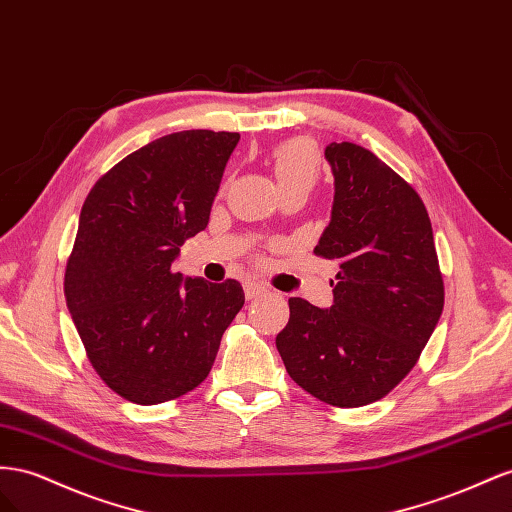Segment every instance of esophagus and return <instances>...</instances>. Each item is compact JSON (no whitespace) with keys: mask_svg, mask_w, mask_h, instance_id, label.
<instances>
[{"mask_svg":"<svg viewBox=\"0 0 512 512\" xmlns=\"http://www.w3.org/2000/svg\"><path fill=\"white\" fill-rule=\"evenodd\" d=\"M244 291H246V300H257L259 296L268 294V289L264 285H259V283H246Z\"/></svg>","mask_w":512,"mask_h":512,"instance_id":"obj_1","label":"esophagus"}]
</instances>
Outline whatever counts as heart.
<instances>
[{"mask_svg":"<svg viewBox=\"0 0 512 512\" xmlns=\"http://www.w3.org/2000/svg\"><path fill=\"white\" fill-rule=\"evenodd\" d=\"M270 163L281 191L287 188H311L317 184L321 173V156L315 141L294 137L276 143L270 150Z\"/></svg>","mask_w":512,"mask_h":512,"instance_id":"b5f03b06","label":"heart"}]
</instances>
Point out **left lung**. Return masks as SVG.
I'll list each match as a JSON object with an SVG mask.
<instances>
[{
    "mask_svg": "<svg viewBox=\"0 0 512 512\" xmlns=\"http://www.w3.org/2000/svg\"><path fill=\"white\" fill-rule=\"evenodd\" d=\"M332 221L315 255L332 261L334 304L289 298L276 349L294 382L334 407L384 399L440 321L444 276L429 212L412 184L356 143H330Z\"/></svg>",
    "mask_w": 512,
    "mask_h": 512,
    "instance_id": "obj_1",
    "label": "left lung"
}]
</instances>
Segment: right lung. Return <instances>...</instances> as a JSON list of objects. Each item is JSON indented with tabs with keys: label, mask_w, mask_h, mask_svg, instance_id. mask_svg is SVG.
<instances>
[{
	"label": "right lung",
	"mask_w": 512,
	"mask_h": 512,
	"mask_svg": "<svg viewBox=\"0 0 512 512\" xmlns=\"http://www.w3.org/2000/svg\"><path fill=\"white\" fill-rule=\"evenodd\" d=\"M238 133L182 130L122 158L92 186L66 264L64 294L87 360L113 392L156 405L208 377L223 332L244 306L233 279L173 270L208 227Z\"/></svg>",
	"instance_id": "add662e5"
}]
</instances>
